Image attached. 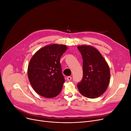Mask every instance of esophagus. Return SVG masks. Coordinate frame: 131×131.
Returning <instances> with one entry per match:
<instances>
[{"mask_svg": "<svg viewBox=\"0 0 131 131\" xmlns=\"http://www.w3.org/2000/svg\"><path fill=\"white\" fill-rule=\"evenodd\" d=\"M67 80L70 81V80L72 79V77H70V76L67 77Z\"/></svg>", "mask_w": 131, "mask_h": 131, "instance_id": "esophagus-1", "label": "esophagus"}]
</instances>
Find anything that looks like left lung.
I'll return each instance as SVG.
<instances>
[{"mask_svg":"<svg viewBox=\"0 0 131 131\" xmlns=\"http://www.w3.org/2000/svg\"><path fill=\"white\" fill-rule=\"evenodd\" d=\"M83 58V77L77 85L81 95L96 98L102 95L110 83L109 66L100 53L91 46L77 47Z\"/></svg>","mask_w":131,"mask_h":131,"instance_id":"left-lung-1","label":"left lung"}]
</instances>
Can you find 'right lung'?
<instances>
[{"label": "right lung", "instance_id": "add662e5", "mask_svg": "<svg viewBox=\"0 0 131 131\" xmlns=\"http://www.w3.org/2000/svg\"><path fill=\"white\" fill-rule=\"evenodd\" d=\"M67 49L64 45L46 46L38 50L31 58L28 66V78L39 95L53 98L60 93L65 78L62 74L60 60Z\"/></svg>", "mask_w": 131, "mask_h": 131}]
</instances>
